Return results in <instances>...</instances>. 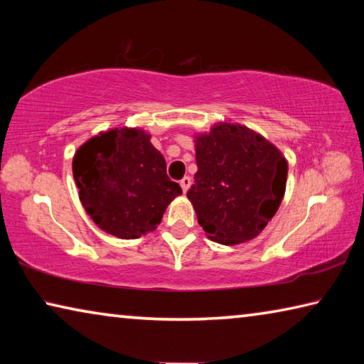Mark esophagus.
<instances>
[{"label": "esophagus", "instance_id": "34e87169", "mask_svg": "<svg viewBox=\"0 0 364 364\" xmlns=\"http://www.w3.org/2000/svg\"><path fill=\"white\" fill-rule=\"evenodd\" d=\"M180 186L183 189V193H188V189L191 188V178L189 176H184L183 180L180 181Z\"/></svg>", "mask_w": 364, "mask_h": 364}]
</instances>
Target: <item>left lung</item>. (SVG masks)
Returning a JSON list of instances; mask_svg holds the SVG:
<instances>
[{
    "instance_id": "1",
    "label": "left lung",
    "mask_w": 364,
    "mask_h": 364,
    "mask_svg": "<svg viewBox=\"0 0 364 364\" xmlns=\"http://www.w3.org/2000/svg\"><path fill=\"white\" fill-rule=\"evenodd\" d=\"M194 143L197 173L188 199L208 239L236 245L257 237L284 197L286 157L239 123H217Z\"/></svg>"
}]
</instances>
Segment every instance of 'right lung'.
Wrapping results in <instances>:
<instances>
[{"label":"right lung","mask_w":364,"mask_h":364,"mask_svg":"<svg viewBox=\"0 0 364 364\" xmlns=\"http://www.w3.org/2000/svg\"><path fill=\"white\" fill-rule=\"evenodd\" d=\"M78 196L97 228L120 239L154 231L180 184L141 128H114L78 147L72 162Z\"/></svg>","instance_id":"add662e5"}]
</instances>
